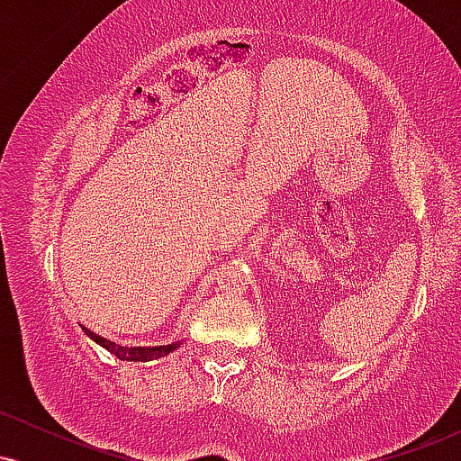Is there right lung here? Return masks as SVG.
<instances>
[{
    "mask_svg": "<svg viewBox=\"0 0 461 461\" xmlns=\"http://www.w3.org/2000/svg\"><path fill=\"white\" fill-rule=\"evenodd\" d=\"M84 331H86L88 338H93L95 342H97L99 347H104L105 351L114 353L119 359H125V362H149V359H158V357H164L168 356L171 351H176V348L182 345V342H173V345H160V347H121L116 345V342H110L105 340V338L97 336V333H93L91 330H86V327H82Z\"/></svg>",
    "mask_w": 461,
    "mask_h": 461,
    "instance_id": "right-lung-1",
    "label": "right lung"
}]
</instances>
